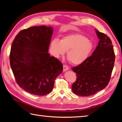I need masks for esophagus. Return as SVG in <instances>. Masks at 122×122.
Here are the masks:
<instances>
[{"mask_svg":"<svg viewBox=\"0 0 122 122\" xmlns=\"http://www.w3.org/2000/svg\"><path fill=\"white\" fill-rule=\"evenodd\" d=\"M63 72H66V71H67L69 69V67H68L66 65H63Z\"/></svg>","mask_w":122,"mask_h":122,"instance_id":"esophagus-1","label":"esophagus"}]
</instances>
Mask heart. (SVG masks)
<instances>
[{"mask_svg": "<svg viewBox=\"0 0 122 122\" xmlns=\"http://www.w3.org/2000/svg\"><path fill=\"white\" fill-rule=\"evenodd\" d=\"M52 52L56 57L64 55L73 64H80L88 57L93 49V44L84 35L73 34L63 37L60 41L54 39L51 43Z\"/></svg>", "mask_w": 122, "mask_h": 122, "instance_id": "heart-1", "label": "heart"}]
</instances>
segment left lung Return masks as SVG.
<instances>
[{
    "label": "left lung",
    "mask_w": 122,
    "mask_h": 122,
    "mask_svg": "<svg viewBox=\"0 0 122 122\" xmlns=\"http://www.w3.org/2000/svg\"><path fill=\"white\" fill-rule=\"evenodd\" d=\"M95 30L99 39L96 49L83 63L72 69L77 76L72 90L78 96H92L106 88L114 67L115 54L111 39Z\"/></svg>",
    "instance_id": "obj_1"
}]
</instances>
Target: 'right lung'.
<instances>
[{
    "label": "right lung",
    "instance_id": "right-lung-1",
    "mask_svg": "<svg viewBox=\"0 0 122 122\" xmlns=\"http://www.w3.org/2000/svg\"><path fill=\"white\" fill-rule=\"evenodd\" d=\"M53 28L41 25L20 31L10 53L11 69L18 85L31 94L44 96L54 86L63 65L48 52Z\"/></svg>",
    "mask_w": 122,
    "mask_h": 122
}]
</instances>
